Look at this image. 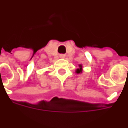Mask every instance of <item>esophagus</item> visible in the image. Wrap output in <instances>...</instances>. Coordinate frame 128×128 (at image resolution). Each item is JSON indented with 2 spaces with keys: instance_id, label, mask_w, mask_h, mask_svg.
I'll use <instances>...</instances> for the list:
<instances>
[{
  "instance_id": "1",
  "label": "esophagus",
  "mask_w": 128,
  "mask_h": 128,
  "mask_svg": "<svg viewBox=\"0 0 128 128\" xmlns=\"http://www.w3.org/2000/svg\"><path fill=\"white\" fill-rule=\"evenodd\" d=\"M60 58H65V55H60Z\"/></svg>"
}]
</instances>
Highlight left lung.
<instances>
[{
  "instance_id": "8db88e82",
  "label": "left lung",
  "mask_w": 128,
  "mask_h": 128,
  "mask_svg": "<svg viewBox=\"0 0 128 128\" xmlns=\"http://www.w3.org/2000/svg\"><path fill=\"white\" fill-rule=\"evenodd\" d=\"M76 73H82V64H78V68L76 70Z\"/></svg>"
}]
</instances>
